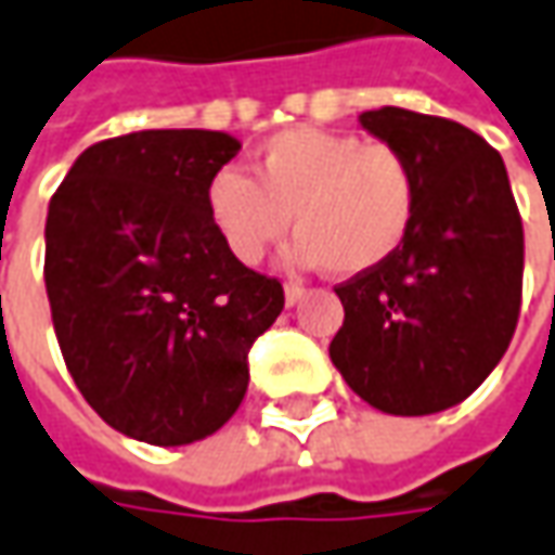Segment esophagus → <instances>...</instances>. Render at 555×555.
Masks as SVG:
<instances>
[{
  "label": "esophagus",
  "mask_w": 555,
  "mask_h": 555,
  "mask_svg": "<svg viewBox=\"0 0 555 555\" xmlns=\"http://www.w3.org/2000/svg\"><path fill=\"white\" fill-rule=\"evenodd\" d=\"M301 298H304L301 282H285V304H288V307H295Z\"/></svg>",
  "instance_id": "esophagus-1"
}]
</instances>
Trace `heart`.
Masks as SVG:
<instances>
[{
    "label": "heart",
    "instance_id": "b5f03b06",
    "mask_svg": "<svg viewBox=\"0 0 555 555\" xmlns=\"http://www.w3.org/2000/svg\"><path fill=\"white\" fill-rule=\"evenodd\" d=\"M420 182L410 157L353 133L295 127L254 155V177L223 167L205 189L210 227L238 263H257L295 223L292 267L363 276L403 248Z\"/></svg>",
    "mask_w": 555,
    "mask_h": 555
}]
</instances>
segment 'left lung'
<instances>
[{"mask_svg":"<svg viewBox=\"0 0 555 555\" xmlns=\"http://www.w3.org/2000/svg\"><path fill=\"white\" fill-rule=\"evenodd\" d=\"M360 127L410 157L420 205L388 263L335 288L345 325L328 357L375 410L441 413L469 398L513 341L521 217L503 157L469 127L391 105L363 111Z\"/></svg>","mask_w":555,"mask_h":555,"instance_id":"8db88e82","label":"left lung"}]
</instances>
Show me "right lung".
Listing matches in <instances>:
<instances>
[{"label":"right lung","instance_id":"right-lung-1","mask_svg":"<svg viewBox=\"0 0 555 555\" xmlns=\"http://www.w3.org/2000/svg\"><path fill=\"white\" fill-rule=\"evenodd\" d=\"M242 142L142 130L89 145L46 217V292L67 373L120 435L157 447L223 428L248 391V350L285 307L238 263L205 207Z\"/></svg>","mask_w":555,"mask_h":555}]
</instances>
